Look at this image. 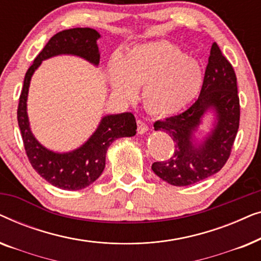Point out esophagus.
<instances>
[{"label": "esophagus", "mask_w": 261, "mask_h": 261, "mask_svg": "<svg viewBox=\"0 0 261 261\" xmlns=\"http://www.w3.org/2000/svg\"><path fill=\"white\" fill-rule=\"evenodd\" d=\"M137 124H138V133L139 134H144V133H146V132L148 130V126L144 122V121L138 120L137 121Z\"/></svg>", "instance_id": "obj_1"}]
</instances>
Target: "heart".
I'll return each mask as SVG.
<instances>
[{
    "instance_id": "heart-1",
    "label": "heart",
    "mask_w": 261,
    "mask_h": 261,
    "mask_svg": "<svg viewBox=\"0 0 261 261\" xmlns=\"http://www.w3.org/2000/svg\"><path fill=\"white\" fill-rule=\"evenodd\" d=\"M108 80L114 94L135 97L139 85L145 108L155 115H173L197 98L204 72L197 60L166 41H152L128 48L108 64Z\"/></svg>"
}]
</instances>
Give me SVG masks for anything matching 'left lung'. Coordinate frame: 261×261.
<instances>
[{"label":"left lung","mask_w":261,"mask_h":261,"mask_svg":"<svg viewBox=\"0 0 261 261\" xmlns=\"http://www.w3.org/2000/svg\"><path fill=\"white\" fill-rule=\"evenodd\" d=\"M208 112L214 113L213 128L198 141L195 133ZM239 121L237 76L214 42L197 101L179 115L154 122V130H162L172 139L174 152L166 162L153 163V172L174 187H188L217 173L229 158Z\"/></svg>","instance_id":"1"}]
</instances>
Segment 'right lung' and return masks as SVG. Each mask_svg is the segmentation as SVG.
<instances>
[{
    "label": "right lung",
    "instance_id": "add662e5",
    "mask_svg": "<svg viewBox=\"0 0 261 261\" xmlns=\"http://www.w3.org/2000/svg\"><path fill=\"white\" fill-rule=\"evenodd\" d=\"M101 34L92 28H71L49 39L37 56L23 81L17 108V122L22 135L28 160L46 181L63 190H81L94 183L106 166L108 147L119 138L134 137L137 122L132 113L113 114L102 117L98 127L81 147L59 153L46 148L32 133L27 114V97L31 80L44 60L60 55L76 56L92 65L99 64L97 40Z\"/></svg>",
    "mask_w": 261,
    "mask_h": 261
}]
</instances>
